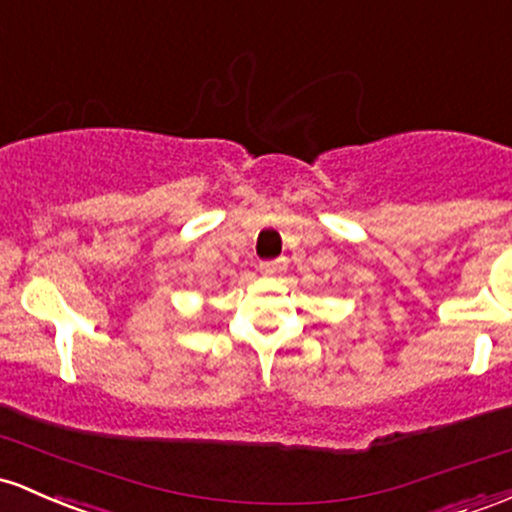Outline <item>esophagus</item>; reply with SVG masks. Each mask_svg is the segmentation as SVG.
I'll return each instance as SVG.
<instances>
[{
  "label": "esophagus",
  "mask_w": 512,
  "mask_h": 512,
  "mask_svg": "<svg viewBox=\"0 0 512 512\" xmlns=\"http://www.w3.org/2000/svg\"><path fill=\"white\" fill-rule=\"evenodd\" d=\"M284 269H286V257H277V260L260 262V272L265 274V277H274V274L284 272Z\"/></svg>",
  "instance_id": "34e87169"
}]
</instances>
